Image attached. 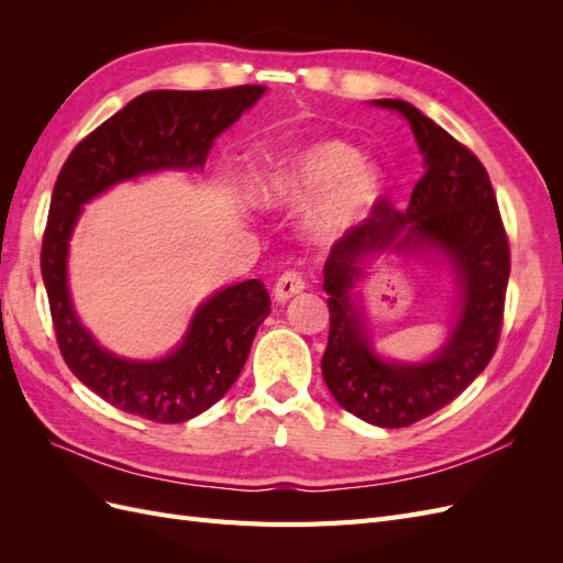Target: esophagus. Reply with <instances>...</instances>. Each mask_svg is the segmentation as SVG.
<instances>
[{
  "mask_svg": "<svg viewBox=\"0 0 563 563\" xmlns=\"http://www.w3.org/2000/svg\"><path fill=\"white\" fill-rule=\"evenodd\" d=\"M302 291H305V282H302L298 272H284V275L277 279L275 291H272V294H275L277 302H286V300H291L294 296H298Z\"/></svg>",
  "mask_w": 563,
  "mask_h": 563,
  "instance_id": "obj_1",
  "label": "esophagus"
}]
</instances>
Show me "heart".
Segmentation results:
<instances>
[{
    "label": "heart",
    "instance_id": "obj_1",
    "mask_svg": "<svg viewBox=\"0 0 563 563\" xmlns=\"http://www.w3.org/2000/svg\"><path fill=\"white\" fill-rule=\"evenodd\" d=\"M385 176L362 159L354 145L327 139L284 152L255 178V199L275 211H302L314 202L305 232L314 242H333L378 207Z\"/></svg>",
    "mask_w": 563,
    "mask_h": 563
}]
</instances>
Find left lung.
Segmentation results:
<instances>
[{
  "instance_id": "1",
  "label": "left lung",
  "mask_w": 563,
  "mask_h": 563,
  "mask_svg": "<svg viewBox=\"0 0 563 563\" xmlns=\"http://www.w3.org/2000/svg\"><path fill=\"white\" fill-rule=\"evenodd\" d=\"M373 106L395 110L411 124L424 176L406 211L383 201L333 244L323 265L331 329L321 373L352 416L378 428H408L451 404L496 352L509 244L484 164L406 100L383 98ZM385 252L441 257L454 272V321L445 345L430 361H385L369 343L355 286Z\"/></svg>"
}]
</instances>
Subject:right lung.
Segmentation results:
<instances>
[{
  "label": "right lung",
  "mask_w": 563,
  "mask_h": 563,
  "mask_svg": "<svg viewBox=\"0 0 563 563\" xmlns=\"http://www.w3.org/2000/svg\"><path fill=\"white\" fill-rule=\"evenodd\" d=\"M265 91L234 87L141 93L89 133L60 168L42 242L51 319L65 364L119 411L152 422H185L223 399L269 314V296L261 279L218 288L195 310L183 340L166 356H119L79 321L67 282V255L84 203L147 174L201 172L218 135Z\"/></svg>",
  "instance_id": "1"
}]
</instances>
